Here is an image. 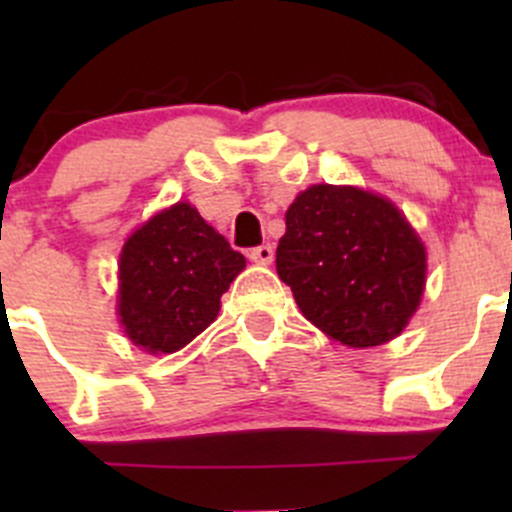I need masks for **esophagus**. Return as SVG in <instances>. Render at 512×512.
<instances>
[{"label":"esophagus","instance_id":"34e87169","mask_svg":"<svg viewBox=\"0 0 512 512\" xmlns=\"http://www.w3.org/2000/svg\"><path fill=\"white\" fill-rule=\"evenodd\" d=\"M272 257H275V250L272 245H257L250 250V260L257 262V265H270Z\"/></svg>","mask_w":512,"mask_h":512}]
</instances>
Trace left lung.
I'll list each match as a JSON object with an SVG mask.
<instances>
[{"label":"left lung","mask_w":512,"mask_h":512,"mask_svg":"<svg viewBox=\"0 0 512 512\" xmlns=\"http://www.w3.org/2000/svg\"><path fill=\"white\" fill-rule=\"evenodd\" d=\"M285 220L277 275L314 327L359 349L401 334L421 302L426 250L389 200L312 185Z\"/></svg>","instance_id":"8db88e82"}]
</instances>
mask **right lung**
Segmentation results:
<instances>
[{
	"mask_svg": "<svg viewBox=\"0 0 512 512\" xmlns=\"http://www.w3.org/2000/svg\"><path fill=\"white\" fill-rule=\"evenodd\" d=\"M245 257L198 210L178 203L138 227L118 262V314L128 339L151 354L193 342L220 312Z\"/></svg>",
	"mask_w": 512,
	"mask_h": 512,
	"instance_id": "add662e5",
	"label": "right lung"
}]
</instances>
